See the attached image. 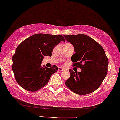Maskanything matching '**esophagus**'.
<instances>
[{
  "label": "esophagus",
  "mask_w": 120,
  "mask_h": 120,
  "mask_svg": "<svg viewBox=\"0 0 120 120\" xmlns=\"http://www.w3.org/2000/svg\"><path fill=\"white\" fill-rule=\"evenodd\" d=\"M58 70L59 71H61H61H64L65 70V69L63 68H62V67H59V68H58Z\"/></svg>",
  "instance_id": "obj_1"
}]
</instances>
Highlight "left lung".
I'll list each match as a JSON object with an SVG mask.
<instances>
[{
    "mask_svg": "<svg viewBox=\"0 0 120 120\" xmlns=\"http://www.w3.org/2000/svg\"><path fill=\"white\" fill-rule=\"evenodd\" d=\"M74 47L71 58L73 67L81 72L70 70V77L65 81L67 87L76 94L86 95L97 90L107 74L108 59L101 46L88 35H64Z\"/></svg>",
    "mask_w": 120,
    "mask_h": 120,
    "instance_id": "8db88e82",
    "label": "left lung"
}]
</instances>
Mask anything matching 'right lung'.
Instances as JSON below:
<instances>
[{
  "instance_id": "1",
  "label": "right lung",
  "mask_w": 120,
  "mask_h": 120,
  "mask_svg": "<svg viewBox=\"0 0 120 120\" xmlns=\"http://www.w3.org/2000/svg\"><path fill=\"white\" fill-rule=\"evenodd\" d=\"M61 41L62 35L38 34L23 41L17 47L12 57V68L18 84L25 90L35 92L48 82L50 76L58 70L56 65L42 67L44 56H52L56 45Z\"/></svg>"
}]
</instances>
